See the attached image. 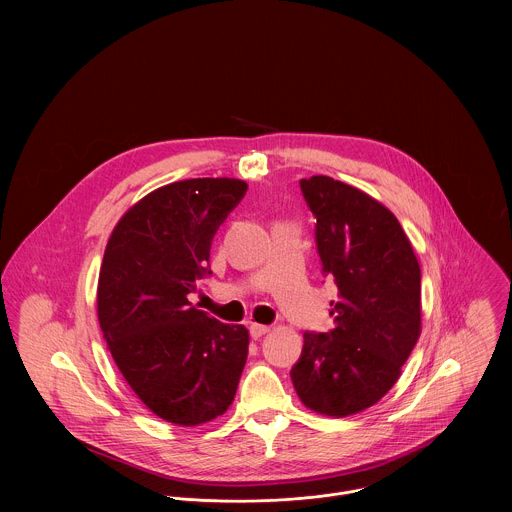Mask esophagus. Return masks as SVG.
Wrapping results in <instances>:
<instances>
[{
    "mask_svg": "<svg viewBox=\"0 0 512 512\" xmlns=\"http://www.w3.org/2000/svg\"><path fill=\"white\" fill-rule=\"evenodd\" d=\"M268 331H270L268 325H260V323H252V325H250V335H252L254 339H260V337L266 335Z\"/></svg>",
    "mask_w": 512,
    "mask_h": 512,
    "instance_id": "34e87169",
    "label": "esophagus"
}]
</instances>
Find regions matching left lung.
Returning <instances> with one entry per match:
<instances>
[{
  "label": "left lung",
  "instance_id": "obj_1",
  "mask_svg": "<svg viewBox=\"0 0 512 512\" xmlns=\"http://www.w3.org/2000/svg\"><path fill=\"white\" fill-rule=\"evenodd\" d=\"M299 185L339 301H331L329 333H303L290 374L309 410L345 418L376 404L400 378L422 331V274L404 228L382 203L327 175Z\"/></svg>",
  "mask_w": 512,
  "mask_h": 512
}]
</instances>
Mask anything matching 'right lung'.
<instances>
[{
	"label": "right lung",
	"mask_w": 512,
	"mask_h": 512,
	"mask_svg": "<svg viewBox=\"0 0 512 512\" xmlns=\"http://www.w3.org/2000/svg\"><path fill=\"white\" fill-rule=\"evenodd\" d=\"M246 189L228 177L159 187L118 220L104 250L96 303L108 351L147 408L177 426L222 416L246 365L248 329L187 297L211 274L215 232Z\"/></svg>",
	"instance_id": "right-lung-1"
}]
</instances>
